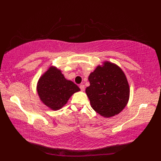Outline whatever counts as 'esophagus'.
<instances>
[{
    "mask_svg": "<svg viewBox=\"0 0 161 161\" xmlns=\"http://www.w3.org/2000/svg\"><path fill=\"white\" fill-rule=\"evenodd\" d=\"M80 89H81V91H84L85 86H84V84H81L80 86Z\"/></svg>",
    "mask_w": 161,
    "mask_h": 161,
    "instance_id": "obj_1",
    "label": "esophagus"
}]
</instances>
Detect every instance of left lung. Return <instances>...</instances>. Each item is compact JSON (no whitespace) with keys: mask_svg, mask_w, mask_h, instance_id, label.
Wrapping results in <instances>:
<instances>
[{"mask_svg":"<svg viewBox=\"0 0 161 161\" xmlns=\"http://www.w3.org/2000/svg\"><path fill=\"white\" fill-rule=\"evenodd\" d=\"M86 89L91 107L104 118L119 114L127 104L130 88L127 79L117 64L104 61L88 76Z\"/></svg>","mask_w":161,"mask_h":161,"instance_id":"1","label":"left lung"}]
</instances>
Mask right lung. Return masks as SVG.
Listing matches in <instances>:
<instances>
[{
	"instance_id": "right-lung-1",
	"label": "right lung",
	"mask_w": 161,
	"mask_h": 161,
	"mask_svg": "<svg viewBox=\"0 0 161 161\" xmlns=\"http://www.w3.org/2000/svg\"><path fill=\"white\" fill-rule=\"evenodd\" d=\"M80 91L73 81L66 80L61 70L54 66L44 72L36 84L40 100L53 111L59 110L72 95Z\"/></svg>"
}]
</instances>
